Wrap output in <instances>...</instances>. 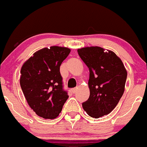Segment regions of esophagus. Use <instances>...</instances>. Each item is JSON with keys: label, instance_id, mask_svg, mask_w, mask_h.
Here are the masks:
<instances>
[{"label": "esophagus", "instance_id": "obj_1", "mask_svg": "<svg viewBox=\"0 0 147 147\" xmlns=\"http://www.w3.org/2000/svg\"><path fill=\"white\" fill-rule=\"evenodd\" d=\"M77 90V88H71V92L73 93H75L76 92Z\"/></svg>", "mask_w": 147, "mask_h": 147}]
</instances>
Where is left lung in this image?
Returning a JSON list of instances; mask_svg holds the SVG:
<instances>
[{
    "instance_id": "left-lung-1",
    "label": "left lung",
    "mask_w": 147,
    "mask_h": 147,
    "mask_svg": "<svg viewBox=\"0 0 147 147\" xmlns=\"http://www.w3.org/2000/svg\"><path fill=\"white\" fill-rule=\"evenodd\" d=\"M78 53L90 71V96L82 103L83 108L92 117L106 115L113 111L123 95L126 69L113 51H105L99 47L81 48Z\"/></svg>"
}]
</instances>
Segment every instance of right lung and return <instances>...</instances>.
Instances as JSON below:
<instances>
[{"instance_id": "right-lung-1", "label": "right lung", "mask_w": 147, "mask_h": 147, "mask_svg": "<svg viewBox=\"0 0 147 147\" xmlns=\"http://www.w3.org/2000/svg\"><path fill=\"white\" fill-rule=\"evenodd\" d=\"M70 49L53 46L33 54L22 66L21 88L29 105L45 119H54L69 98L63 89L60 66Z\"/></svg>"}]
</instances>
